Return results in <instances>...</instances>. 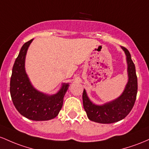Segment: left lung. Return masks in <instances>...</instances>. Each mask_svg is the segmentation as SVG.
I'll return each mask as SVG.
<instances>
[{"instance_id": "8db88e82", "label": "left lung", "mask_w": 149, "mask_h": 149, "mask_svg": "<svg viewBox=\"0 0 149 149\" xmlns=\"http://www.w3.org/2000/svg\"><path fill=\"white\" fill-rule=\"evenodd\" d=\"M126 55L128 81L122 94L113 101L103 105H96L89 99L84 89L83 106L88 118L102 124L114 123L124 119L132 109L137 93V77L131 55L126 48L121 46Z\"/></svg>"}]
</instances>
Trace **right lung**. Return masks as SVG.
Returning a JSON list of instances; mask_svg holds the SVG:
<instances>
[{"instance_id":"add662e5","label":"right lung","mask_w":149,"mask_h":149,"mask_svg":"<svg viewBox=\"0 0 149 149\" xmlns=\"http://www.w3.org/2000/svg\"><path fill=\"white\" fill-rule=\"evenodd\" d=\"M33 39L25 43L13 68L10 91L15 107L22 115L31 120L44 121L55 118L63 104L69 84L63 83L56 93H44L36 89L25 70V58Z\"/></svg>"}]
</instances>
